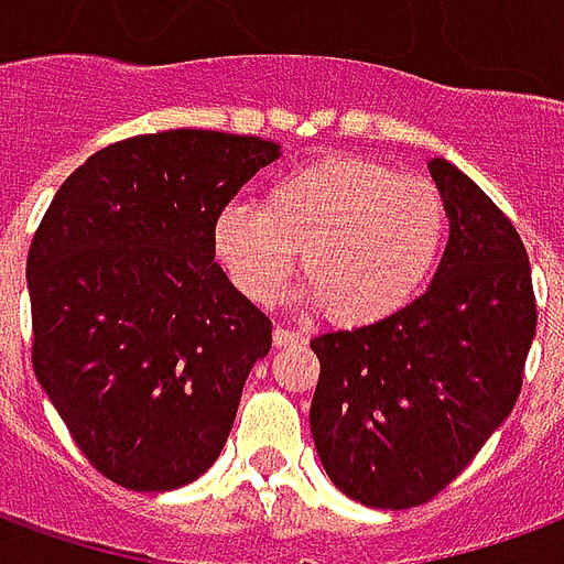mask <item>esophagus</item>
<instances>
[{"instance_id": "34e87169", "label": "esophagus", "mask_w": 564, "mask_h": 564, "mask_svg": "<svg viewBox=\"0 0 564 564\" xmlns=\"http://www.w3.org/2000/svg\"><path fill=\"white\" fill-rule=\"evenodd\" d=\"M307 338L302 335V332L295 329H283V326H278L274 329V347H299V344H305Z\"/></svg>"}]
</instances>
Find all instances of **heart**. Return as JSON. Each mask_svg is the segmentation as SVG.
Listing matches in <instances>:
<instances>
[{
    "mask_svg": "<svg viewBox=\"0 0 564 564\" xmlns=\"http://www.w3.org/2000/svg\"><path fill=\"white\" fill-rule=\"evenodd\" d=\"M447 202L429 181L362 156H332L278 177L257 205H229L217 257L259 305L278 299L302 250V299L350 326L399 314L432 278Z\"/></svg>",
    "mask_w": 564,
    "mask_h": 564,
    "instance_id": "heart-1",
    "label": "heart"
}]
</instances>
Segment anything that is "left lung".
<instances>
[{"label":"left lung","mask_w":564,"mask_h":564,"mask_svg":"<svg viewBox=\"0 0 564 564\" xmlns=\"http://www.w3.org/2000/svg\"><path fill=\"white\" fill-rule=\"evenodd\" d=\"M429 172L449 220L429 290L380 323L311 341L319 462L368 508H416L456 480L513 411L538 323L513 223L453 162Z\"/></svg>","instance_id":"left-lung-1"}]
</instances>
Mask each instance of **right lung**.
<instances>
[{"label":"right lung","instance_id":"right-lung-1","mask_svg":"<svg viewBox=\"0 0 564 564\" xmlns=\"http://www.w3.org/2000/svg\"><path fill=\"white\" fill-rule=\"evenodd\" d=\"M274 141L169 129L108 144L68 174L26 259L32 368L108 480L165 492L232 432L271 319L214 262V226Z\"/></svg>","mask_w":564,"mask_h":564}]
</instances>
